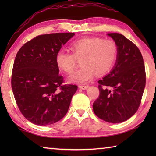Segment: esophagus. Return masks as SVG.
I'll return each mask as SVG.
<instances>
[{
	"mask_svg": "<svg viewBox=\"0 0 156 156\" xmlns=\"http://www.w3.org/2000/svg\"><path fill=\"white\" fill-rule=\"evenodd\" d=\"M78 87L81 89H83V90H85V89H87L89 87V86L88 85H79Z\"/></svg>",
	"mask_w": 156,
	"mask_h": 156,
	"instance_id": "1",
	"label": "esophagus"
}]
</instances>
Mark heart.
Masks as SVG:
<instances>
[{
    "label": "heart",
    "instance_id": "heart-1",
    "mask_svg": "<svg viewBox=\"0 0 156 156\" xmlns=\"http://www.w3.org/2000/svg\"><path fill=\"white\" fill-rule=\"evenodd\" d=\"M70 52L60 50L56 56V62L60 70L67 74L72 73L77 67L78 60L83 66L78 72L71 76L72 83L83 84L94 78L95 73L104 75L109 72L117 58L118 48L115 41L98 37H84L73 42Z\"/></svg>",
    "mask_w": 156,
    "mask_h": 156
}]
</instances>
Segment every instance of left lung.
Segmentation results:
<instances>
[{
	"label": "left lung",
	"instance_id": "obj_1",
	"mask_svg": "<svg viewBox=\"0 0 156 156\" xmlns=\"http://www.w3.org/2000/svg\"><path fill=\"white\" fill-rule=\"evenodd\" d=\"M117 44L116 62L98 81L100 95L93 104L98 117L110 123L128 120L138 109L146 84L143 58L135 44L122 34H108Z\"/></svg>",
	"mask_w": 156,
	"mask_h": 156
}]
</instances>
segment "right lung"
Listing matches in <instances>:
<instances>
[{
    "mask_svg": "<svg viewBox=\"0 0 156 156\" xmlns=\"http://www.w3.org/2000/svg\"><path fill=\"white\" fill-rule=\"evenodd\" d=\"M74 33L35 37L20 47L13 66L12 87L18 108L30 122L45 126L58 122L67 113L75 84L64 83L56 56Z\"/></svg>",
    "mask_w": 156,
    "mask_h": 156,
    "instance_id": "obj_1",
    "label": "right lung"
}]
</instances>
